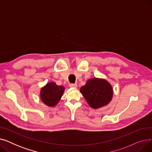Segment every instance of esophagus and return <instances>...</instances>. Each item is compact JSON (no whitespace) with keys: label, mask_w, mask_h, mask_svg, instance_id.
Segmentation results:
<instances>
[{"label":"esophagus","mask_w":152,"mask_h":152,"mask_svg":"<svg viewBox=\"0 0 152 152\" xmlns=\"http://www.w3.org/2000/svg\"><path fill=\"white\" fill-rule=\"evenodd\" d=\"M69 87H73V88H76V87H77V85L76 84L71 83V84H69Z\"/></svg>","instance_id":"34e87169"}]
</instances>
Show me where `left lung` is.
Masks as SVG:
<instances>
[{
    "mask_svg": "<svg viewBox=\"0 0 152 152\" xmlns=\"http://www.w3.org/2000/svg\"><path fill=\"white\" fill-rule=\"evenodd\" d=\"M80 91L89 105L97 109L107 105L113 96V89L106 80L94 78L89 79Z\"/></svg>",
    "mask_w": 152,
    "mask_h": 152,
    "instance_id": "obj_1",
    "label": "left lung"
}]
</instances>
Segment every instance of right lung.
I'll return each instance as SVG.
<instances>
[{"label": "right lung", "instance_id": "obj_1", "mask_svg": "<svg viewBox=\"0 0 152 152\" xmlns=\"http://www.w3.org/2000/svg\"><path fill=\"white\" fill-rule=\"evenodd\" d=\"M64 90L63 86H58L54 83H48L41 89V99L47 106H55L60 101Z\"/></svg>", "mask_w": 152, "mask_h": 152}]
</instances>
